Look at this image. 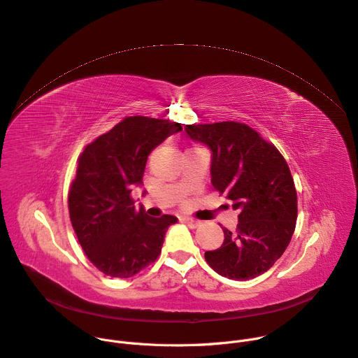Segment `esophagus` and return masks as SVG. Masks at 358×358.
Segmentation results:
<instances>
[{"mask_svg": "<svg viewBox=\"0 0 358 358\" xmlns=\"http://www.w3.org/2000/svg\"><path fill=\"white\" fill-rule=\"evenodd\" d=\"M182 221H184L188 227H191V229H197V227H200V225H201V222H200V221L194 220V218H188V217H184V218H182Z\"/></svg>", "mask_w": 358, "mask_h": 358, "instance_id": "34e87169", "label": "esophagus"}]
</instances>
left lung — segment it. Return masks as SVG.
<instances>
[{"label":"left lung","mask_w":358,"mask_h":358,"mask_svg":"<svg viewBox=\"0 0 358 358\" xmlns=\"http://www.w3.org/2000/svg\"><path fill=\"white\" fill-rule=\"evenodd\" d=\"M185 131L211 148L213 187L240 210L236 233L222 229V245L206 251V262L222 277L255 278L274 266L296 230L297 191L287 161L244 122L191 124Z\"/></svg>","instance_id":"left-lung-1"}]
</instances>
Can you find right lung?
Returning <instances> with one entry per match:
<instances>
[{
    "mask_svg": "<svg viewBox=\"0 0 358 358\" xmlns=\"http://www.w3.org/2000/svg\"><path fill=\"white\" fill-rule=\"evenodd\" d=\"M180 122L125 117L80 154L69 191L73 229L90 262L106 275L129 278L154 263L174 215L148 217L131 191L143 182L150 152L181 131Z\"/></svg>",
    "mask_w": 358,
    "mask_h": 358,
    "instance_id": "1",
    "label": "right lung"
}]
</instances>
